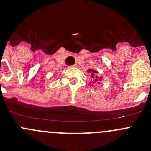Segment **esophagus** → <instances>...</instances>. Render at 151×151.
<instances>
[{"mask_svg": "<svg viewBox=\"0 0 151 151\" xmlns=\"http://www.w3.org/2000/svg\"><path fill=\"white\" fill-rule=\"evenodd\" d=\"M77 66V64H74V65H71V66H69L70 68H73V67H76Z\"/></svg>", "mask_w": 151, "mask_h": 151, "instance_id": "34e87169", "label": "esophagus"}]
</instances>
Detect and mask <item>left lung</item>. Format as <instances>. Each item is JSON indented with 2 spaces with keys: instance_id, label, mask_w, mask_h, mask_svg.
Listing matches in <instances>:
<instances>
[{
  "instance_id": "1",
  "label": "left lung",
  "mask_w": 151,
  "mask_h": 151,
  "mask_svg": "<svg viewBox=\"0 0 151 151\" xmlns=\"http://www.w3.org/2000/svg\"><path fill=\"white\" fill-rule=\"evenodd\" d=\"M88 72H91V78H92V80H96V81H97V80H101V77L100 79H99L98 77V76H95L94 75V74H96L97 73V71H93V70H91V69H89L88 70Z\"/></svg>"
}]
</instances>
